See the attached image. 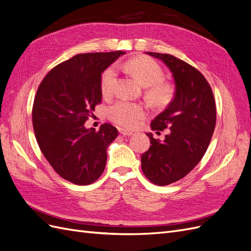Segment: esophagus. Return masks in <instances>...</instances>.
I'll use <instances>...</instances> for the list:
<instances>
[{
	"label": "esophagus",
	"instance_id": "esophagus-1",
	"mask_svg": "<svg viewBox=\"0 0 251 251\" xmlns=\"http://www.w3.org/2000/svg\"><path fill=\"white\" fill-rule=\"evenodd\" d=\"M118 131H119V133H120L121 135H124V136H131V135H133V133H132L131 131L125 130V128H121V127L118 128Z\"/></svg>",
	"mask_w": 251,
	"mask_h": 251
}]
</instances>
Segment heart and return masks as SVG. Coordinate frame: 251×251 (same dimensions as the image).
I'll use <instances>...</instances> for the list:
<instances>
[{
    "mask_svg": "<svg viewBox=\"0 0 251 251\" xmlns=\"http://www.w3.org/2000/svg\"><path fill=\"white\" fill-rule=\"evenodd\" d=\"M127 67L144 87H148L147 95L157 104H165L171 100L173 90L162 81L163 70L157 62L149 57H137L127 63ZM117 78V66L111 65L100 77V89L103 96L112 95ZM108 118L120 126L132 128L146 116V108L141 103L118 100L107 110Z\"/></svg>",
    "mask_w": 251,
    "mask_h": 251,
    "instance_id": "b5f03b06",
    "label": "heart"
}]
</instances>
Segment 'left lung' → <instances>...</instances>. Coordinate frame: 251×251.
<instances>
[{
  "label": "left lung",
  "instance_id": "obj_1",
  "mask_svg": "<svg viewBox=\"0 0 251 251\" xmlns=\"http://www.w3.org/2000/svg\"><path fill=\"white\" fill-rule=\"evenodd\" d=\"M147 54L169 67L176 87L173 100L151 123L153 131L170 128V134L160 141L147 133L151 146L141 156L146 177L163 186L185 177L200 162L216 126V102L209 83L196 68L171 54Z\"/></svg>",
  "mask_w": 251,
  "mask_h": 251
}]
</instances>
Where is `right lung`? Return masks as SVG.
Returning <instances> with one entry per match:
<instances>
[{
    "label": "right lung",
    "instance_id": "add662e5",
    "mask_svg": "<svg viewBox=\"0 0 251 251\" xmlns=\"http://www.w3.org/2000/svg\"><path fill=\"white\" fill-rule=\"evenodd\" d=\"M124 51L81 53L60 63L44 77L32 108L35 138L43 155L60 177L77 185L93 183L107 163V149L117 128L100 131L85 123L101 101L102 72Z\"/></svg>",
    "mask_w": 251,
    "mask_h": 251
}]
</instances>
